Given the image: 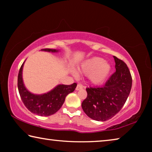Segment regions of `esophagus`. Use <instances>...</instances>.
<instances>
[{
  "label": "esophagus",
  "instance_id": "esophagus-1",
  "mask_svg": "<svg viewBox=\"0 0 152 152\" xmlns=\"http://www.w3.org/2000/svg\"><path fill=\"white\" fill-rule=\"evenodd\" d=\"M82 88H83V86H82L81 84H78V85H77V86H76V91H79V90H80Z\"/></svg>",
  "mask_w": 152,
  "mask_h": 152
}]
</instances>
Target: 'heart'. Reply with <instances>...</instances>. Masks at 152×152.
Segmentation results:
<instances>
[{"instance_id": "b5f03b06", "label": "heart", "mask_w": 152, "mask_h": 152, "mask_svg": "<svg viewBox=\"0 0 152 152\" xmlns=\"http://www.w3.org/2000/svg\"><path fill=\"white\" fill-rule=\"evenodd\" d=\"M110 69V65L104 61V59L94 57L84 61L79 68V71L82 74L88 75L92 84H101L109 76Z\"/></svg>"}]
</instances>
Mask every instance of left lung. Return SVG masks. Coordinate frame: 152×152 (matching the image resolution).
Wrapping results in <instances>:
<instances>
[{"label":"left lung","instance_id":"left-lung-1","mask_svg":"<svg viewBox=\"0 0 152 152\" xmlns=\"http://www.w3.org/2000/svg\"><path fill=\"white\" fill-rule=\"evenodd\" d=\"M116 71L102 87L86 88L87 97L82 103L84 112L91 119L105 121L119 113L129 95L132 77L124 61L113 56Z\"/></svg>","mask_w":152,"mask_h":152}]
</instances>
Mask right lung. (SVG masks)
Wrapping results in <instances>:
<instances>
[{"instance_id": "obj_1", "label": "right lung", "mask_w": 152, "mask_h": 152, "mask_svg": "<svg viewBox=\"0 0 152 152\" xmlns=\"http://www.w3.org/2000/svg\"><path fill=\"white\" fill-rule=\"evenodd\" d=\"M42 50L57 52L58 50L45 48ZM24 63L20 66L18 74V90L23 102L27 109L34 114L39 116H50L60 109L65 101L66 96L72 92L77 86L76 83L70 85L60 84L52 91L46 94L37 95L31 93L25 88L22 79V70Z\"/></svg>"}]
</instances>
